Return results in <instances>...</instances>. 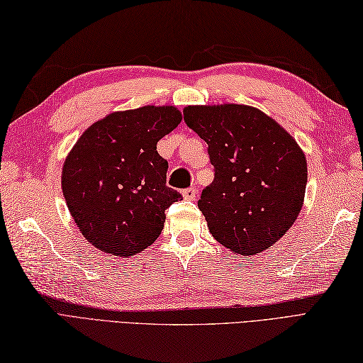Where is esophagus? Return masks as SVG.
I'll return each mask as SVG.
<instances>
[{
  "mask_svg": "<svg viewBox=\"0 0 363 363\" xmlns=\"http://www.w3.org/2000/svg\"><path fill=\"white\" fill-rule=\"evenodd\" d=\"M183 197L186 199V200H196V197H197V188L191 186L188 189H184L183 191Z\"/></svg>",
  "mask_w": 363,
  "mask_h": 363,
  "instance_id": "esophagus-1",
  "label": "esophagus"
}]
</instances>
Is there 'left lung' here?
Returning <instances> with one entry per match:
<instances>
[{
    "label": "left lung",
    "instance_id": "obj_1",
    "mask_svg": "<svg viewBox=\"0 0 363 363\" xmlns=\"http://www.w3.org/2000/svg\"><path fill=\"white\" fill-rule=\"evenodd\" d=\"M183 118L208 143L214 166V180L199 200L211 234L240 255L268 250L302 209L308 179L302 149L251 106H188Z\"/></svg>",
    "mask_w": 363,
    "mask_h": 363
}]
</instances>
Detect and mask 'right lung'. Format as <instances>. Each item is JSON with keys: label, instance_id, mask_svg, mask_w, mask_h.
Instances as JSON below:
<instances>
[{"label": "right lung", "instance_id": "obj_1", "mask_svg": "<svg viewBox=\"0 0 363 363\" xmlns=\"http://www.w3.org/2000/svg\"><path fill=\"white\" fill-rule=\"evenodd\" d=\"M182 121L174 106L113 112L78 138L63 166V194L79 231L95 248L120 257L151 246L164 211L182 194L166 186L158 140Z\"/></svg>", "mask_w": 363, "mask_h": 363}]
</instances>
